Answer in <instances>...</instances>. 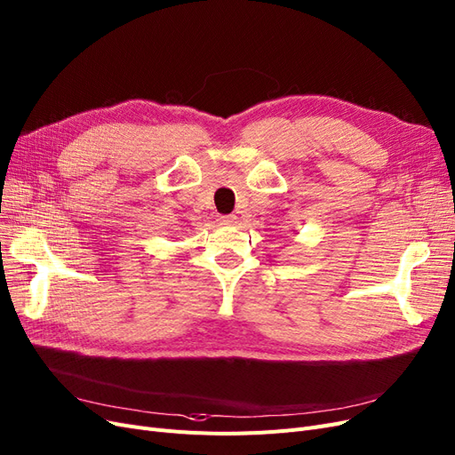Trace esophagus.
Instances as JSON below:
<instances>
[{"instance_id": "34e87169", "label": "esophagus", "mask_w": 455, "mask_h": 455, "mask_svg": "<svg viewBox=\"0 0 455 455\" xmlns=\"http://www.w3.org/2000/svg\"><path fill=\"white\" fill-rule=\"evenodd\" d=\"M220 224H222V226H233V224H237V216H235V214L220 216Z\"/></svg>"}]
</instances>
